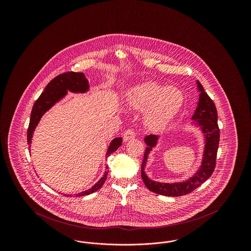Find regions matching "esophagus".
I'll return each mask as SVG.
<instances>
[{
    "mask_svg": "<svg viewBox=\"0 0 251 251\" xmlns=\"http://www.w3.org/2000/svg\"><path fill=\"white\" fill-rule=\"evenodd\" d=\"M135 132L133 131L132 129H128L127 131H125L124 132V135H123V139L124 141H128L130 139H133L135 137Z\"/></svg>",
    "mask_w": 251,
    "mask_h": 251,
    "instance_id": "1",
    "label": "esophagus"
}]
</instances>
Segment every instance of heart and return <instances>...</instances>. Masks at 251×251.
<instances>
[{"label":"heart","mask_w":251,"mask_h":251,"mask_svg":"<svg viewBox=\"0 0 251 251\" xmlns=\"http://www.w3.org/2000/svg\"><path fill=\"white\" fill-rule=\"evenodd\" d=\"M184 103L179 88L156 83H146L129 91L127 104L138 111H147L146 122L153 130H162L174 120Z\"/></svg>","instance_id":"heart-1"}]
</instances>
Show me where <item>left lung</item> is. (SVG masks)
I'll list each match as a JSON object with an SVG mask.
<instances>
[{
    "label": "left lung",
    "mask_w": 251,
    "mask_h": 251,
    "mask_svg": "<svg viewBox=\"0 0 251 251\" xmlns=\"http://www.w3.org/2000/svg\"><path fill=\"white\" fill-rule=\"evenodd\" d=\"M198 88L200 91V98L198 102V107L192 120L196 122V125L200 126L204 136H205V147L203 152L202 162L200 169L190 177L182 182H158L149 177L145 173V167L148 160V155L154 148L159 139V136L154 134H150L145 137V143L147 148L144 153L143 163L141 167V177L145 185L150 191L159 195L168 197H180L187 195L196 188L200 187L204 181L209 179L215 167L216 154L219 145V128L217 124V111L213 100L204 91L202 84L197 81Z\"/></svg>",
    "instance_id": "8db88e82"
}]
</instances>
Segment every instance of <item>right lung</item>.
I'll return each instance as SVG.
<instances>
[{
  "label": "right lung",
  "instance_id": "1",
  "mask_svg": "<svg viewBox=\"0 0 251 251\" xmlns=\"http://www.w3.org/2000/svg\"><path fill=\"white\" fill-rule=\"evenodd\" d=\"M89 89L88 81L84 77V73L82 72H65L59 74L55 78H53L45 87L44 91L39 96L33 106L31 112V118L30 123L27 131V142L29 145V148L31 147L30 144L32 141L33 132L35 131L38 122L42 116L48 111L49 109L52 107L57 101H59L62 98L67 95L68 90L74 93H84ZM122 144V138H115L110 143L108 147L106 156H109L112 152L116 151ZM108 167H106V171L104 175L100 178V179L94 184L90 189L86 191L81 192L76 197H82L86 196L89 194H92L94 192L99 190L104 183L105 179L107 178ZM69 197V195H67Z\"/></svg>",
  "mask_w": 251,
  "mask_h": 251
}]
</instances>
